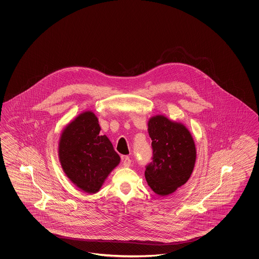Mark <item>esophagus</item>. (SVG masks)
Instances as JSON below:
<instances>
[{
  "label": "esophagus",
  "mask_w": 259,
  "mask_h": 259,
  "mask_svg": "<svg viewBox=\"0 0 259 259\" xmlns=\"http://www.w3.org/2000/svg\"><path fill=\"white\" fill-rule=\"evenodd\" d=\"M122 163H123L124 166H130L131 163H132V160L130 159V157L125 156V157H123V159H122Z\"/></svg>",
  "instance_id": "34e87169"
}]
</instances>
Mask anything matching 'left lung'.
I'll return each mask as SVG.
<instances>
[{"mask_svg": "<svg viewBox=\"0 0 259 259\" xmlns=\"http://www.w3.org/2000/svg\"><path fill=\"white\" fill-rule=\"evenodd\" d=\"M152 161L146 166L149 186L159 196H168L189 180L196 163V146L189 130L163 115L148 122Z\"/></svg>", "mask_w": 259, "mask_h": 259, "instance_id": "1", "label": "left lung"}]
</instances>
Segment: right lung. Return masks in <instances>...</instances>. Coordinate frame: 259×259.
I'll return each mask as SVG.
<instances>
[{
  "label": "right lung",
  "mask_w": 259,
  "mask_h": 259,
  "mask_svg": "<svg viewBox=\"0 0 259 259\" xmlns=\"http://www.w3.org/2000/svg\"><path fill=\"white\" fill-rule=\"evenodd\" d=\"M100 131L95 113L85 111L63 129L59 142V159L64 173L88 194L99 191L120 161L110 140Z\"/></svg>",
  "instance_id": "1"
}]
</instances>
